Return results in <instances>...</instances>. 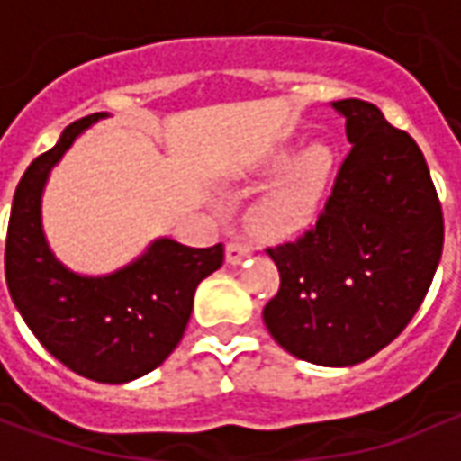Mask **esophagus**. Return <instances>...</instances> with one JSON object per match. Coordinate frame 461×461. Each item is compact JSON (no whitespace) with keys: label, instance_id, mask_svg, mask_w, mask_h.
Returning <instances> with one entry per match:
<instances>
[{"label":"esophagus","instance_id":"obj_1","mask_svg":"<svg viewBox=\"0 0 461 461\" xmlns=\"http://www.w3.org/2000/svg\"><path fill=\"white\" fill-rule=\"evenodd\" d=\"M251 257V247L244 241H230L227 244V264H241Z\"/></svg>","mask_w":461,"mask_h":461}]
</instances>
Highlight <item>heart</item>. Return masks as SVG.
<instances>
[{"label": "heart", "mask_w": 461, "mask_h": 461, "mask_svg": "<svg viewBox=\"0 0 461 461\" xmlns=\"http://www.w3.org/2000/svg\"><path fill=\"white\" fill-rule=\"evenodd\" d=\"M289 165L291 158H284L276 167L284 170ZM330 167H333V160H330L329 148L319 145L306 152V158L299 162L296 170L291 172L289 180L271 194H267L251 210V230L261 237H291L303 230L316 214L323 187L329 182Z\"/></svg>", "instance_id": "b5f03b06"}]
</instances>
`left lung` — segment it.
Here are the masks:
<instances>
[{
    "instance_id": "8db88e82",
    "label": "left lung",
    "mask_w": 461,
    "mask_h": 461,
    "mask_svg": "<svg viewBox=\"0 0 461 461\" xmlns=\"http://www.w3.org/2000/svg\"><path fill=\"white\" fill-rule=\"evenodd\" d=\"M350 150L319 220L267 247L281 284L271 339L316 366L363 363L405 330L445 244L442 204L417 142L360 98L336 101Z\"/></svg>"
}]
</instances>
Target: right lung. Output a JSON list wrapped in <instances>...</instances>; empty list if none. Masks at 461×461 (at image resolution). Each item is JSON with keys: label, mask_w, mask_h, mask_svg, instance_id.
<instances>
[{"label": "right lung", "mask_w": 461, "mask_h": 461, "mask_svg": "<svg viewBox=\"0 0 461 461\" xmlns=\"http://www.w3.org/2000/svg\"><path fill=\"white\" fill-rule=\"evenodd\" d=\"M104 113L71 122L19 180L5 247L6 286L39 343L78 375L121 385L150 373L182 340L194 289L224 261V247L152 241L108 276H81L56 259L41 230V190L56 162Z\"/></svg>", "instance_id": "right-lung-1"}]
</instances>
